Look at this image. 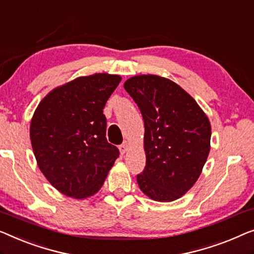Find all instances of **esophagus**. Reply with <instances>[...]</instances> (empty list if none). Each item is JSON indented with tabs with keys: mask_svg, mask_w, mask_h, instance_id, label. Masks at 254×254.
Returning a JSON list of instances; mask_svg holds the SVG:
<instances>
[{
	"mask_svg": "<svg viewBox=\"0 0 254 254\" xmlns=\"http://www.w3.org/2000/svg\"><path fill=\"white\" fill-rule=\"evenodd\" d=\"M128 149H129V144H128V143H127V142H125V143H124V144H121V145L119 146L120 153H121V154H123V156H124V154H125V153H126V152L128 151Z\"/></svg>",
	"mask_w": 254,
	"mask_h": 254,
	"instance_id": "obj_1",
	"label": "esophagus"
}]
</instances>
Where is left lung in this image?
I'll list each match as a JSON object with an SVG mask.
<instances>
[{"mask_svg":"<svg viewBox=\"0 0 254 254\" xmlns=\"http://www.w3.org/2000/svg\"><path fill=\"white\" fill-rule=\"evenodd\" d=\"M144 120L146 165L137 183L156 201L188 192L201 174L211 149V124L197 102L178 83L153 74L124 83Z\"/></svg>","mask_w":254,"mask_h":254,"instance_id":"1","label":"left lung"}]
</instances>
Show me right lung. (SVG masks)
<instances>
[{
	"instance_id": "add662e5",
	"label": "right lung",
	"mask_w": 254,
	"mask_h": 254,
	"mask_svg": "<svg viewBox=\"0 0 254 254\" xmlns=\"http://www.w3.org/2000/svg\"><path fill=\"white\" fill-rule=\"evenodd\" d=\"M121 76H79L43 97L29 127L40 171L60 192L83 199L102 188L119 157L106 139L103 109Z\"/></svg>"
}]
</instances>
